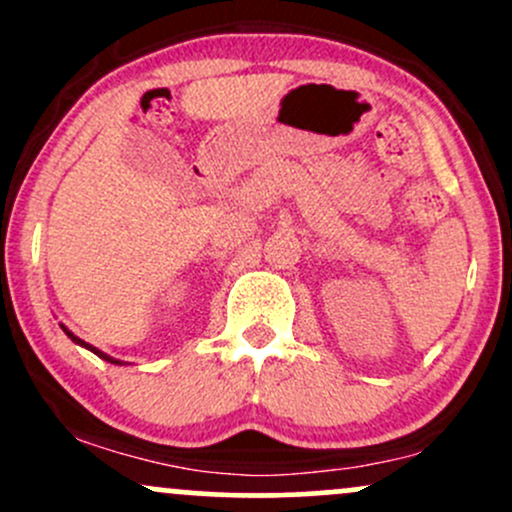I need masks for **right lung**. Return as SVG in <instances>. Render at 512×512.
I'll return each mask as SVG.
<instances>
[{
    "instance_id": "1",
    "label": "right lung",
    "mask_w": 512,
    "mask_h": 512,
    "mask_svg": "<svg viewBox=\"0 0 512 512\" xmlns=\"http://www.w3.org/2000/svg\"><path fill=\"white\" fill-rule=\"evenodd\" d=\"M63 331H66V333H68V338H71V341H73V343H78V346L88 348V351H93L95 355H100V358H102V360H107V363H120V360L110 358V355H107V353H102V351H98V348H95V346H90V343L80 341V338H78V336H73V333H71V331H68V328H63Z\"/></svg>"
}]
</instances>
